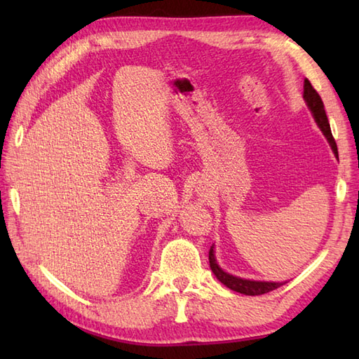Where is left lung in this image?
I'll return each mask as SVG.
<instances>
[{
  "label": "left lung",
  "mask_w": 359,
  "mask_h": 359,
  "mask_svg": "<svg viewBox=\"0 0 359 359\" xmlns=\"http://www.w3.org/2000/svg\"><path fill=\"white\" fill-rule=\"evenodd\" d=\"M304 100L307 102V106L310 108L311 114H313L318 126L321 128V131L327 137V140H329L333 152L338 156V147H337V142H334L333 135H332L330 123H329V118H327V114H325V109H324V103L321 100V95H319L318 90L313 86H311V83L309 81V79L304 80ZM208 259H210L211 270H212V273L216 274V278L220 282H222L224 285L234 290V292H238V293L248 294V296H257V294L273 292V290H276L278 287L282 285V284H279V282L248 280V279H241V278L233 276V274L225 273L216 262L215 250H212V247L210 248Z\"/></svg>",
  "instance_id": "1"
}]
</instances>
